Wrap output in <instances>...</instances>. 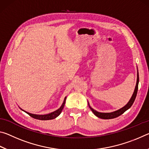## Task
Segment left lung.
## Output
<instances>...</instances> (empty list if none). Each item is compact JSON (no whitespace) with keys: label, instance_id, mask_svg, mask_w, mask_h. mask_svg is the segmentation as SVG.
<instances>
[{"label":"left lung","instance_id":"obj_1","mask_svg":"<svg viewBox=\"0 0 149 149\" xmlns=\"http://www.w3.org/2000/svg\"><path fill=\"white\" fill-rule=\"evenodd\" d=\"M138 84H139V73L137 72V84H136V86L135 88V91L134 93L132 95V98L130 100V101L128 102V103L126 104L125 107H123V108H121V109L118 110L117 111H115V112H110V113H102V112H99L97 111H96L95 110H93V108L89 107L90 109L91 110L92 112L94 113V114L97 116L98 118H102V119H112V118H115L116 117L120 116V115H122L123 114L126 110L129 109V108L132 107V104L134 102L136 96H137V91H138Z\"/></svg>","mask_w":149,"mask_h":149}]
</instances>
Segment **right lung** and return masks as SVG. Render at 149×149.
Instances as JSON below:
<instances>
[{"mask_svg":"<svg viewBox=\"0 0 149 149\" xmlns=\"http://www.w3.org/2000/svg\"><path fill=\"white\" fill-rule=\"evenodd\" d=\"M65 99H66V97H65L64 100V102H63L62 105L61 106V107H60L59 109H58L57 110L54 111V112H53L50 113V114H45V115H37V114H30V113L27 112H26L27 113V114H29L31 117L33 118H35V119H37V120H49L54 119V118H56L57 116H58L60 114V113L62 112V110H63V108H64V107Z\"/></svg>","mask_w":149,"mask_h":149,"instance_id":"right-lung-1","label":"right lung"}]
</instances>
